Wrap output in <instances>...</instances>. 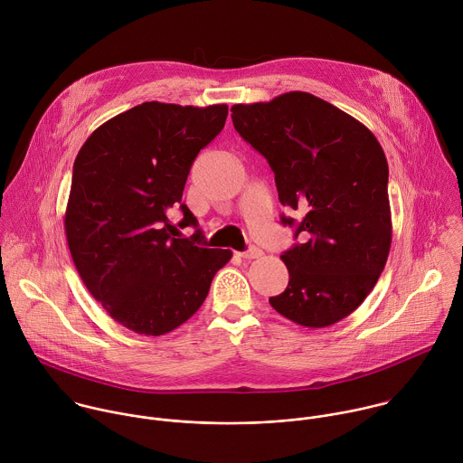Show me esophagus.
<instances>
[{"instance_id": "34e87169", "label": "esophagus", "mask_w": 463, "mask_h": 463, "mask_svg": "<svg viewBox=\"0 0 463 463\" xmlns=\"http://www.w3.org/2000/svg\"><path fill=\"white\" fill-rule=\"evenodd\" d=\"M240 256H241L243 260H258V258L263 256V252H261V249H258V247H250L249 250L241 252Z\"/></svg>"}]
</instances>
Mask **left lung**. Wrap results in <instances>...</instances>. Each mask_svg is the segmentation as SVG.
<instances>
[{"instance_id":"1","label":"left lung","mask_w":463,"mask_h":463,"mask_svg":"<svg viewBox=\"0 0 463 463\" xmlns=\"http://www.w3.org/2000/svg\"><path fill=\"white\" fill-rule=\"evenodd\" d=\"M231 111L236 131L270 164L279 202L305 214L296 227L303 243L281 254L288 287L269 301L301 326H332L359 308L388 261L386 155L363 122L307 91Z\"/></svg>"}]
</instances>
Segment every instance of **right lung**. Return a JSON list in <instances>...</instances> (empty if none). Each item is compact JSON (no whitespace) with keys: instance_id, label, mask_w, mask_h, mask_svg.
<instances>
[{"instance_id":"obj_1","label":"right lung","mask_w":463,"mask_h":463,"mask_svg":"<svg viewBox=\"0 0 463 463\" xmlns=\"http://www.w3.org/2000/svg\"><path fill=\"white\" fill-rule=\"evenodd\" d=\"M227 104L205 108L142 102L99 126L73 162L64 232L88 292L117 323L164 335L205 301L231 250L203 249L200 232L173 238L196 218L182 203L191 165L225 126Z\"/></svg>"}]
</instances>
